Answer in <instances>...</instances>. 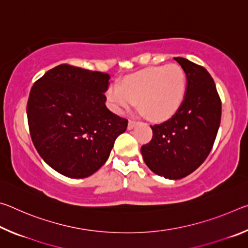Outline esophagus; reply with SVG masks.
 Wrapping results in <instances>:
<instances>
[{"label": "esophagus", "mask_w": 248, "mask_h": 248, "mask_svg": "<svg viewBox=\"0 0 248 248\" xmlns=\"http://www.w3.org/2000/svg\"><path fill=\"white\" fill-rule=\"evenodd\" d=\"M138 123H136V121L133 120H129V124H128V129L129 130H132L134 127H136Z\"/></svg>", "instance_id": "34e87169"}]
</instances>
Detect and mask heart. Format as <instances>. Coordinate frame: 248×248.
I'll return each instance as SVG.
<instances>
[{"mask_svg":"<svg viewBox=\"0 0 248 248\" xmlns=\"http://www.w3.org/2000/svg\"><path fill=\"white\" fill-rule=\"evenodd\" d=\"M186 77L178 64L150 66L125 78L121 85L112 83L106 91L110 108L119 115L136 106L150 119L163 121L173 117L184 102Z\"/></svg>","mask_w":248,"mask_h":248,"instance_id":"b5f03b06","label":"heart"}]
</instances>
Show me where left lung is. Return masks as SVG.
Segmentation results:
<instances>
[{
    "instance_id": "8db88e82",
    "label": "left lung",
    "mask_w": 248,
    "mask_h": 248,
    "mask_svg": "<svg viewBox=\"0 0 248 248\" xmlns=\"http://www.w3.org/2000/svg\"><path fill=\"white\" fill-rule=\"evenodd\" d=\"M186 74L184 102L165 123L151 125L153 138L141 148L149 169L167 179H180L202 164L221 123V100L215 81L202 66L174 58Z\"/></svg>"
}]
</instances>
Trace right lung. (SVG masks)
<instances>
[{
    "label": "right lung",
    "mask_w": 248,
    "mask_h": 248,
    "mask_svg": "<svg viewBox=\"0 0 248 248\" xmlns=\"http://www.w3.org/2000/svg\"><path fill=\"white\" fill-rule=\"evenodd\" d=\"M109 74L61 64L31 87L27 117L31 140L47 164L70 178L102 167L128 120L106 106Z\"/></svg>",
    "instance_id": "obj_1"
}]
</instances>
